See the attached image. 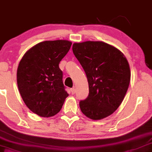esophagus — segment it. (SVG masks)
<instances>
[{
	"instance_id": "1",
	"label": "esophagus",
	"mask_w": 152,
	"mask_h": 152,
	"mask_svg": "<svg viewBox=\"0 0 152 152\" xmlns=\"http://www.w3.org/2000/svg\"><path fill=\"white\" fill-rule=\"evenodd\" d=\"M71 91V93H72V94H75V87L72 88V89H70Z\"/></svg>"
}]
</instances>
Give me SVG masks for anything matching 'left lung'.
I'll use <instances>...</instances> for the list:
<instances>
[{"instance_id":"obj_1","label":"left lung","mask_w":152,"mask_h":152,"mask_svg":"<svg viewBox=\"0 0 152 152\" xmlns=\"http://www.w3.org/2000/svg\"><path fill=\"white\" fill-rule=\"evenodd\" d=\"M72 51L89 83V96L80 101V109L94 121L108 117L119 107L128 89V60L117 48L103 42L74 43Z\"/></svg>"}]
</instances>
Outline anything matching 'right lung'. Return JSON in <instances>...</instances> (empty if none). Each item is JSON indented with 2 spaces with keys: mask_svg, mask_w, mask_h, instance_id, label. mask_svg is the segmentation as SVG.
Segmentation results:
<instances>
[{
  "mask_svg": "<svg viewBox=\"0 0 152 152\" xmlns=\"http://www.w3.org/2000/svg\"><path fill=\"white\" fill-rule=\"evenodd\" d=\"M71 45L67 40L40 42L29 48L19 63V91L27 108L41 117L56 115L68 96L59 63Z\"/></svg>",
  "mask_w": 152,
  "mask_h": 152,
  "instance_id": "right-lung-1",
  "label": "right lung"
}]
</instances>
